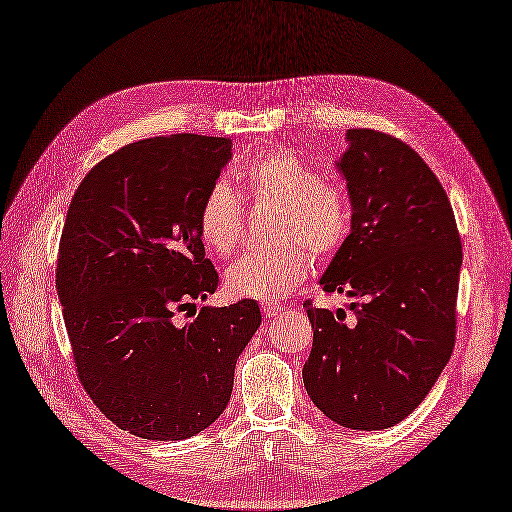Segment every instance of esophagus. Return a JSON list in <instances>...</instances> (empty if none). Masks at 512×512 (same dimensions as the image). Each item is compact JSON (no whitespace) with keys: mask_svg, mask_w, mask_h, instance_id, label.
<instances>
[{"mask_svg":"<svg viewBox=\"0 0 512 512\" xmlns=\"http://www.w3.org/2000/svg\"><path fill=\"white\" fill-rule=\"evenodd\" d=\"M261 311H264L266 318H277L279 313L283 311V305H277V303H264L261 305Z\"/></svg>","mask_w":512,"mask_h":512,"instance_id":"1","label":"esophagus"}]
</instances>
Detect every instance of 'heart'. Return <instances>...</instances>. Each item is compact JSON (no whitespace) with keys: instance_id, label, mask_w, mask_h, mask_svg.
Listing matches in <instances>:
<instances>
[{"instance_id":"heart-1","label":"heart","mask_w":512,"mask_h":512,"mask_svg":"<svg viewBox=\"0 0 512 512\" xmlns=\"http://www.w3.org/2000/svg\"><path fill=\"white\" fill-rule=\"evenodd\" d=\"M235 179L253 205L279 209L274 225V242L279 246L242 255L227 268L225 285L238 298L274 303L305 281L311 257L329 259L346 242L348 196L287 149L257 155L235 173ZM196 225L209 251L229 257L242 242V199L227 183H214L203 196Z\"/></svg>"}]
</instances>
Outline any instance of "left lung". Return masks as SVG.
Here are the masks:
<instances>
[{"label": "left lung", "instance_id": "1", "mask_svg": "<svg viewBox=\"0 0 512 512\" xmlns=\"http://www.w3.org/2000/svg\"><path fill=\"white\" fill-rule=\"evenodd\" d=\"M346 142L335 164L350 235L320 285L352 298L350 316L305 300L303 381L339 426L383 430L422 404L452 357L463 251L448 194L409 144L374 129H348Z\"/></svg>", "mask_w": 512, "mask_h": 512}]
</instances>
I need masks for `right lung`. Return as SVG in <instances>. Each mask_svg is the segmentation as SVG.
I'll return each mask as SVG.
<instances>
[{"mask_svg":"<svg viewBox=\"0 0 512 512\" xmlns=\"http://www.w3.org/2000/svg\"><path fill=\"white\" fill-rule=\"evenodd\" d=\"M229 160V138L138 140L90 170L69 205L56 290L75 370L99 411L142 439L214 424L261 324L255 300L177 322L218 287L196 216Z\"/></svg>","mask_w":512,"mask_h":512,"instance_id":"1","label":"right lung"}]
</instances>
